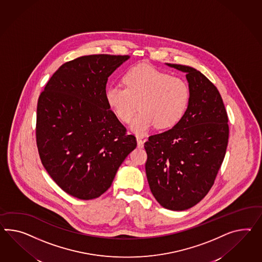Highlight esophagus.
Returning a JSON list of instances; mask_svg holds the SVG:
<instances>
[{"label": "esophagus", "instance_id": "obj_1", "mask_svg": "<svg viewBox=\"0 0 262 262\" xmlns=\"http://www.w3.org/2000/svg\"><path fill=\"white\" fill-rule=\"evenodd\" d=\"M137 143H138V147H143V141L140 137H137Z\"/></svg>", "mask_w": 262, "mask_h": 262}]
</instances>
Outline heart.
<instances>
[{
	"mask_svg": "<svg viewBox=\"0 0 262 262\" xmlns=\"http://www.w3.org/2000/svg\"><path fill=\"white\" fill-rule=\"evenodd\" d=\"M124 85L112 84L105 91L109 107L123 122L134 116L140 102L141 112L131 122L137 134H145L153 126L173 127L187 110L190 88L187 82L153 66L141 64L129 69Z\"/></svg>",
	"mask_w": 262,
	"mask_h": 262,
	"instance_id": "b5f03b06",
	"label": "heart"
}]
</instances>
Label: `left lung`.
<instances>
[{
  "instance_id": "obj_1",
  "label": "left lung",
  "mask_w": 262,
  "mask_h": 262,
  "mask_svg": "<svg viewBox=\"0 0 262 262\" xmlns=\"http://www.w3.org/2000/svg\"><path fill=\"white\" fill-rule=\"evenodd\" d=\"M186 73L187 110L174 127L144 142L149 187L162 207L183 211L208 194L228 144V116L212 81L186 66L167 63Z\"/></svg>"
}]
</instances>
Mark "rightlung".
Listing matches in <instances>:
<instances>
[{
    "instance_id": "add662e5",
    "label": "right lung",
    "mask_w": 262,
    "mask_h": 262,
    "mask_svg": "<svg viewBox=\"0 0 262 262\" xmlns=\"http://www.w3.org/2000/svg\"><path fill=\"white\" fill-rule=\"evenodd\" d=\"M128 55H89L52 75L37 104L36 141L47 173L66 193L99 198L137 146L105 99L108 77Z\"/></svg>"
}]
</instances>
